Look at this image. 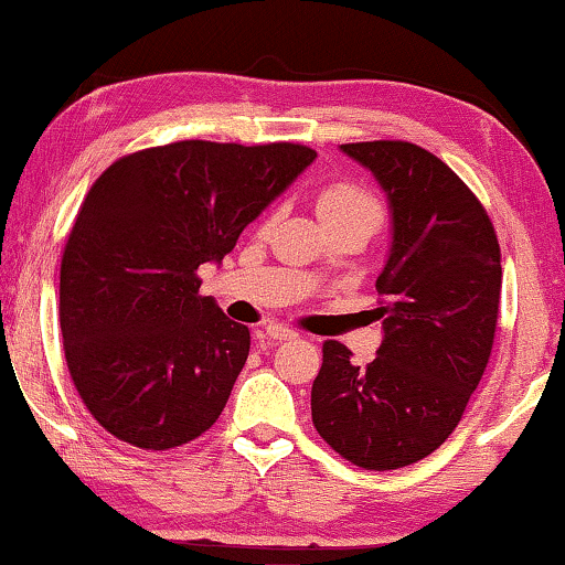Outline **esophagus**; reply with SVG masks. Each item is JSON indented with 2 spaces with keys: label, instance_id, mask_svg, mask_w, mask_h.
<instances>
[{
  "label": "esophagus",
  "instance_id": "obj_1",
  "mask_svg": "<svg viewBox=\"0 0 565 565\" xmlns=\"http://www.w3.org/2000/svg\"><path fill=\"white\" fill-rule=\"evenodd\" d=\"M265 337L269 339V341H290V339H296L298 333L292 331V329H285V326H277V323H269L267 329H265Z\"/></svg>",
  "mask_w": 565,
  "mask_h": 565
}]
</instances>
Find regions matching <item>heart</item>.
<instances>
[{
  "label": "heart",
  "instance_id": "1",
  "mask_svg": "<svg viewBox=\"0 0 565 565\" xmlns=\"http://www.w3.org/2000/svg\"><path fill=\"white\" fill-rule=\"evenodd\" d=\"M316 209L326 226L362 222L377 228L382 224V203L377 201V195L354 181H333L321 188Z\"/></svg>",
  "mask_w": 565,
  "mask_h": 565
}]
</instances>
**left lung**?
Returning a JSON list of instances; mask_svg holds the SVG:
<instances>
[{"instance_id":"left-lung-1","label":"left lung","mask_w":565,"mask_h":565,"mask_svg":"<svg viewBox=\"0 0 565 565\" xmlns=\"http://www.w3.org/2000/svg\"><path fill=\"white\" fill-rule=\"evenodd\" d=\"M392 209L377 277L382 347L366 366L323 341L310 390L313 425L359 469H403L451 436L494 347L502 255L492 218L444 160L403 140L349 142Z\"/></svg>"}]
</instances>
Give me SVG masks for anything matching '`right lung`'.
<instances>
[{
    "instance_id": "1",
    "label": "right lung",
    "mask_w": 565,
    "mask_h": 565,
    "mask_svg": "<svg viewBox=\"0 0 565 565\" xmlns=\"http://www.w3.org/2000/svg\"><path fill=\"white\" fill-rule=\"evenodd\" d=\"M313 160L298 142L183 140L129 152L88 188L63 247L61 333L73 387L114 438L168 451L218 420L249 329L199 296V267Z\"/></svg>"
}]
</instances>
